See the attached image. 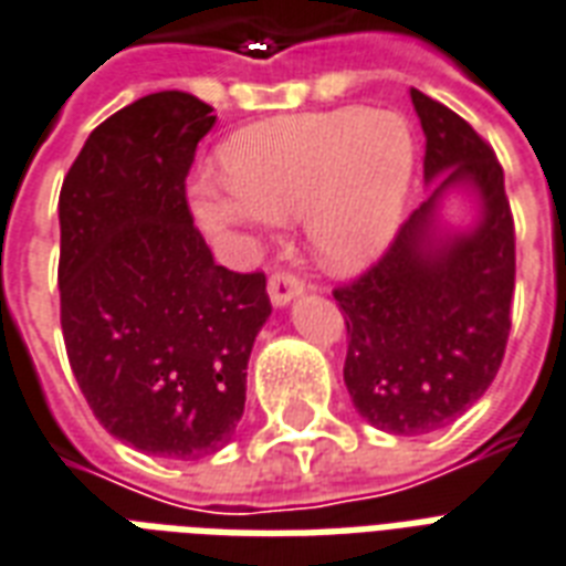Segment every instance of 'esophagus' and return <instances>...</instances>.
<instances>
[{"mask_svg": "<svg viewBox=\"0 0 566 566\" xmlns=\"http://www.w3.org/2000/svg\"><path fill=\"white\" fill-rule=\"evenodd\" d=\"M301 292H304V283L289 271H274L271 280H268V298H271L274 307H286L289 301L298 298Z\"/></svg>", "mask_w": 566, "mask_h": 566, "instance_id": "1", "label": "esophagus"}]
</instances>
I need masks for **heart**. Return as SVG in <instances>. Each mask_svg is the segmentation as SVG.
<instances>
[{"label": "heart", "instance_id": "b5f03b06", "mask_svg": "<svg viewBox=\"0 0 566 566\" xmlns=\"http://www.w3.org/2000/svg\"><path fill=\"white\" fill-rule=\"evenodd\" d=\"M415 157V134L397 113L339 106L274 118L223 146L227 178H197L193 214L211 232H268L301 218L318 265L358 274L402 227Z\"/></svg>", "mask_w": 566, "mask_h": 566}]
</instances>
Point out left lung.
I'll return each mask as SVG.
<instances>
[{"instance_id":"obj_1","label":"left lung","mask_w":566,"mask_h":566,"mask_svg":"<svg viewBox=\"0 0 566 566\" xmlns=\"http://www.w3.org/2000/svg\"><path fill=\"white\" fill-rule=\"evenodd\" d=\"M409 95L427 137L429 197L367 274L334 289L348 334V397L360 418L394 436L448 427L486 394L507 346L516 277L495 151L453 109L418 88ZM457 189L475 202L460 228L440 218Z\"/></svg>"}]
</instances>
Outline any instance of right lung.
<instances>
[{
  "mask_svg": "<svg viewBox=\"0 0 566 566\" xmlns=\"http://www.w3.org/2000/svg\"><path fill=\"white\" fill-rule=\"evenodd\" d=\"M211 106L155 92L88 134L59 193L62 337L101 427L199 460L227 448L271 316L265 274L218 265L185 197Z\"/></svg>",
  "mask_w": 566,
  "mask_h": 566,
  "instance_id": "obj_1",
  "label": "right lung"
}]
</instances>
